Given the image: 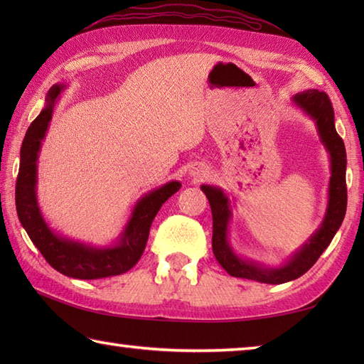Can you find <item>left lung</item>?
Masks as SVG:
<instances>
[{"mask_svg": "<svg viewBox=\"0 0 364 364\" xmlns=\"http://www.w3.org/2000/svg\"><path fill=\"white\" fill-rule=\"evenodd\" d=\"M292 102L316 122L321 141L330 154L331 176L328 184V205L321 227L308 239L304 247L280 267H266L258 262L242 259L231 249L228 242V223L231 219V205L223 191L203 184L202 191L210 202L213 213V252L219 264L231 277L247 278L259 283L282 284L296 280L313 267L331 239L341 227L347 208L346 186V146L335 128L333 106L326 92L310 89L292 97Z\"/></svg>", "mask_w": 364, "mask_h": 364, "instance_id": "left-lung-1", "label": "left lung"}]
</instances>
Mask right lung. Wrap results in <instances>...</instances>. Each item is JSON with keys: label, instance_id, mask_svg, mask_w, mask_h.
<instances>
[{"label": "right lung", "instance_id": "right-lung-1", "mask_svg": "<svg viewBox=\"0 0 364 364\" xmlns=\"http://www.w3.org/2000/svg\"><path fill=\"white\" fill-rule=\"evenodd\" d=\"M64 86H53L46 95V106L31 123L20 150V168L15 186V205L23 228L31 241L43 255L46 262L58 272L80 280H97L125 274L136 266L145 250L151 222L167 198L181 188V183L170 181L151 191L136 203L131 218L117 244L92 247L58 236L46 225L37 205V158L48 129L54 105Z\"/></svg>", "mask_w": 364, "mask_h": 364}]
</instances>
